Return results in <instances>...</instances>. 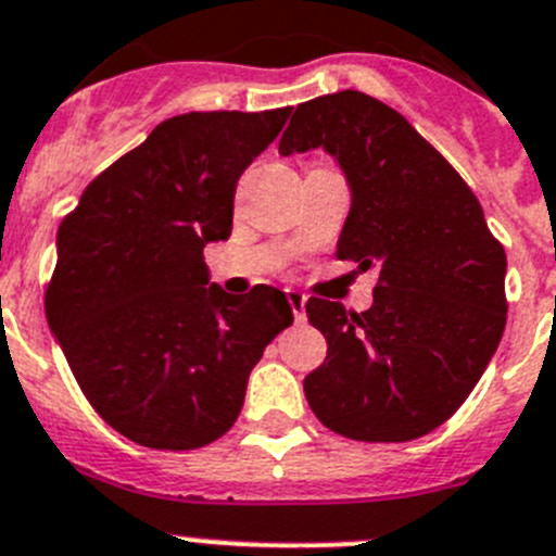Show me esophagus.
<instances>
[{
    "instance_id": "obj_1",
    "label": "esophagus",
    "mask_w": 556,
    "mask_h": 556,
    "mask_svg": "<svg viewBox=\"0 0 556 556\" xmlns=\"http://www.w3.org/2000/svg\"><path fill=\"white\" fill-rule=\"evenodd\" d=\"M287 300H289V308H292L294 319L303 321V319H305V298H303V294L294 292V289H289Z\"/></svg>"
}]
</instances>
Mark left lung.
<instances>
[{"label":"left lung","mask_w":556,"mask_h":556,"mask_svg":"<svg viewBox=\"0 0 556 556\" xmlns=\"http://www.w3.org/2000/svg\"><path fill=\"white\" fill-rule=\"evenodd\" d=\"M316 147L352 190L338 258L377 267L379 281L363 314L305 303L327 338L305 399L349 440H417L467 401L500 346L505 248L462 174L382 100L343 89L300 103L278 152Z\"/></svg>","instance_id":"obj_1"}]
</instances>
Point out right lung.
Wrapping results in <instances>:
<instances>
[{
  "label": "right lung",
  "mask_w": 556,
  "mask_h": 556,
  "mask_svg": "<svg viewBox=\"0 0 556 556\" xmlns=\"http://www.w3.org/2000/svg\"><path fill=\"white\" fill-rule=\"evenodd\" d=\"M289 111L172 116L62 218L49 327L94 412L136 445L224 437L264 346L292 325L287 294H226L204 264V245L231 235L237 179Z\"/></svg>",
  "instance_id": "right-lung-1"
}]
</instances>
